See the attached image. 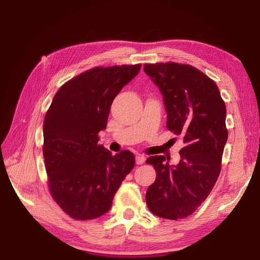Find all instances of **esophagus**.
Here are the masks:
<instances>
[{"instance_id":"esophagus-1","label":"esophagus","mask_w":260,"mask_h":260,"mask_svg":"<svg viewBox=\"0 0 260 260\" xmlns=\"http://www.w3.org/2000/svg\"><path fill=\"white\" fill-rule=\"evenodd\" d=\"M145 156L144 155H137L136 156V161H137V164L138 165H142V164H144V161H145Z\"/></svg>"}]
</instances>
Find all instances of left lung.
<instances>
[{
	"label": "left lung",
	"mask_w": 260,
	"mask_h": 260,
	"mask_svg": "<svg viewBox=\"0 0 260 260\" xmlns=\"http://www.w3.org/2000/svg\"><path fill=\"white\" fill-rule=\"evenodd\" d=\"M144 72L162 93L167 128L184 143L177 165L164 155L146 159L157 174L146 205L155 216L183 219L207 199L220 175L228 140L225 104L215 81L191 65L156 62L145 64Z\"/></svg>",
	"instance_id": "1"
}]
</instances>
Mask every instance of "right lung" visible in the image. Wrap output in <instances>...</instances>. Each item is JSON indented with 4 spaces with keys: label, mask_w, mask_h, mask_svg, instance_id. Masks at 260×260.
<instances>
[{
    "label": "right lung",
    "mask_w": 260,
    "mask_h": 260,
    "mask_svg": "<svg viewBox=\"0 0 260 260\" xmlns=\"http://www.w3.org/2000/svg\"><path fill=\"white\" fill-rule=\"evenodd\" d=\"M141 64L94 67L62 84L43 123V156L53 200L68 216L92 220L111 209L135 155L98 144L114 99Z\"/></svg>",
    "instance_id": "add662e5"
}]
</instances>
